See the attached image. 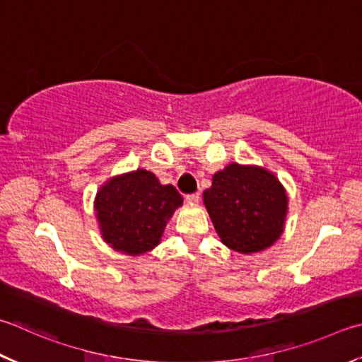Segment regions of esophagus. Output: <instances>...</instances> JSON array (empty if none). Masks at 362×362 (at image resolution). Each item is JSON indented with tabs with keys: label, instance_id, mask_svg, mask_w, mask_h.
Instances as JSON below:
<instances>
[{
	"label": "esophagus",
	"instance_id": "esophagus-1",
	"mask_svg": "<svg viewBox=\"0 0 362 362\" xmlns=\"http://www.w3.org/2000/svg\"><path fill=\"white\" fill-rule=\"evenodd\" d=\"M187 202H189V204H197L199 202V199H201V194L199 193H193V194H187Z\"/></svg>",
	"mask_w": 362,
	"mask_h": 362
}]
</instances>
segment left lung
Instances as JSON below:
<instances>
[{
	"label": "left lung",
	"mask_w": 362,
	"mask_h": 362,
	"mask_svg": "<svg viewBox=\"0 0 362 362\" xmlns=\"http://www.w3.org/2000/svg\"><path fill=\"white\" fill-rule=\"evenodd\" d=\"M204 204L221 242L237 252L264 251L284 230L286 189L264 168L230 163L214 175Z\"/></svg>",
	"instance_id": "1"
}]
</instances>
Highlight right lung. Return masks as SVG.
<instances>
[{
  "label": "right lung",
  "instance_id": "obj_1",
  "mask_svg": "<svg viewBox=\"0 0 362 362\" xmlns=\"http://www.w3.org/2000/svg\"><path fill=\"white\" fill-rule=\"evenodd\" d=\"M183 197L173 185H161L146 169L116 175L95 196L102 237L116 251L139 256L160 243L168 219Z\"/></svg>",
  "mask_w": 362,
  "mask_h": 362
}]
</instances>
